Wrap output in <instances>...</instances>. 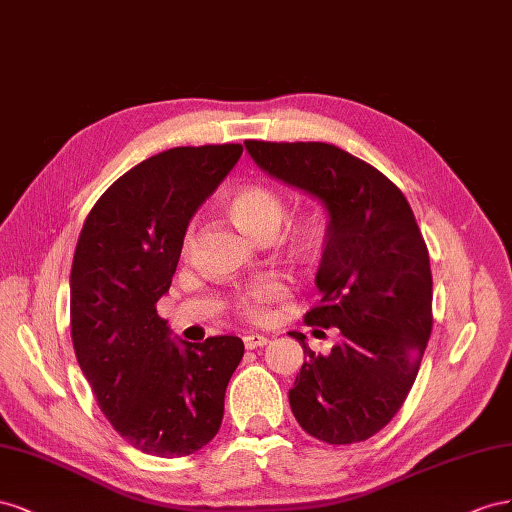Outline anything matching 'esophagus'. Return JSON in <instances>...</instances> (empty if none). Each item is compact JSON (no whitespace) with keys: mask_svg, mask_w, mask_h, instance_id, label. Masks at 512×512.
<instances>
[{"mask_svg":"<svg viewBox=\"0 0 512 512\" xmlns=\"http://www.w3.org/2000/svg\"><path fill=\"white\" fill-rule=\"evenodd\" d=\"M268 345V337L264 334H246L244 337V347L246 349H257V347H264Z\"/></svg>","mask_w":512,"mask_h":512,"instance_id":"esophagus-1","label":"esophagus"}]
</instances>
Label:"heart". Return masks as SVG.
<instances>
[{
	"instance_id": "b5f03b06",
	"label": "heart",
	"mask_w": 512,
	"mask_h": 512,
	"mask_svg": "<svg viewBox=\"0 0 512 512\" xmlns=\"http://www.w3.org/2000/svg\"><path fill=\"white\" fill-rule=\"evenodd\" d=\"M225 208L233 221H236L238 227L246 231L248 236L255 240H268L279 231L287 212V203L285 197L268 184H246L229 195ZM287 240L302 259H315L321 251V246H324V225H321L319 216L302 214L294 218L289 225ZM193 246L195 227L191 225L182 244L184 255H191ZM285 294L287 289L281 281H255L236 298V311L246 321H255V324H259V321H266L270 317L272 302L281 300Z\"/></svg>"
}]
</instances>
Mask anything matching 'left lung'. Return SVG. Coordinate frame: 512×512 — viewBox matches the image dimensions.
Masks as SVG:
<instances>
[{
  "instance_id": "8db88e82",
  "label": "left lung",
  "mask_w": 512,
  "mask_h": 512,
  "mask_svg": "<svg viewBox=\"0 0 512 512\" xmlns=\"http://www.w3.org/2000/svg\"><path fill=\"white\" fill-rule=\"evenodd\" d=\"M246 150L274 178L315 195L330 214L317 272L321 300L304 324L339 328L328 356L304 349L289 405L326 444L382 431L410 394L433 328L429 251L399 186L358 156L321 141H255Z\"/></svg>"
}]
</instances>
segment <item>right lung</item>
Listing matches in <instances>:
<instances>
[{
    "instance_id": "right-lung-1",
    "label": "right lung",
    "mask_w": 512,
    "mask_h": 512,
    "mask_svg": "<svg viewBox=\"0 0 512 512\" xmlns=\"http://www.w3.org/2000/svg\"><path fill=\"white\" fill-rule=\"evenodd\" d=\"M240 143L171 148L115 180L87 214L70 270V337L100 412L145 455L186 457L221 429L238 337L169 341L156 302L171 287L197 208Z\"/></svg>"
}]
</instances>
